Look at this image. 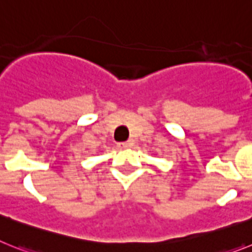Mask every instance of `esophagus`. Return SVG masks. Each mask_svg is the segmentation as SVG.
Masks as SVG:
<instances>
[{"label": "esophagus", "instance_id": "esophagus-1", "mask_svg": "<svg viewBox=\"0 0 252 252\" xmlns=\"http://www.w3.org/2000/svg\"><path fill=\"white\" fill-rule=\"evenodd\" d=\"M133 146V141H126V142H120L118 143V147L119 148H129Z\"/></svg>", "mask_w": 252, "mask_h": 252}]
</instances>
